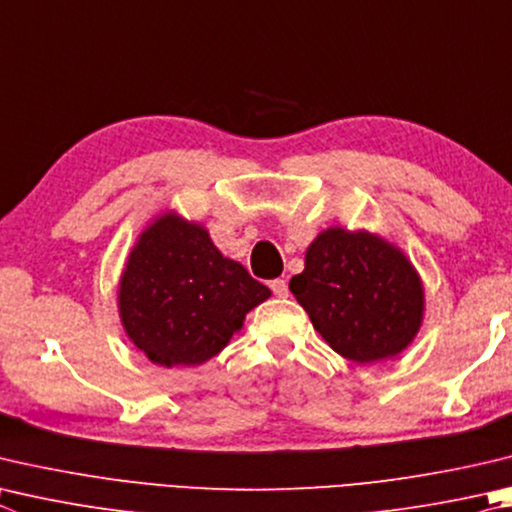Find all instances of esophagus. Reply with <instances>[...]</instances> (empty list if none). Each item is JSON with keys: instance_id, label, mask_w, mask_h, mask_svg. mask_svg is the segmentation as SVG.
Listing matches in <instances>:
<instances>
[{"instance_id": "esophagus-1", "label": "esophagus", "mask_w": 512, "mask_h": 512, "mask_svg": "<svg viewBox=\"0 0 512 512\" xmlns=\"http://www.w3.org/2000/svg\"><path fill=\"white\" fill-rule=\"evenodd\" d=\"M271 291H273V295H277V297H286L288 295V284H286V280H273L271 282Z\"/></svg>"}]
</instances>
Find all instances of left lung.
I'll use <instances>...</instances> for the list:
<instances>
[{
    "label": "left lung",
    "mask_w": 512,
    "mask_h": 512,
    "mask_svg": "<svg viewBox=\"0 0 512 512\" xmlns=\"http://www.w3.org/2000/svg\"><path fill=\"white\" fill-rule=\"evenodd\" d=\"M288 288L331 349L358 365L401 353L423 320L414 266L369 232L324 230Z\"/></svg>",
    "instance_id": "1"
}]
</instances>
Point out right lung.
I'll return each instance as SVG.
<instances>
[{
    "label": "right lung",
    "mask_w": 512,
    "mask_h": 512,
    "mask_svg": "<svg viewBox=\"0 0 512 512\" xmlns=\"http://www.w3.org/2000/svg\"><path fill=\"white\" fill-rule=\"evenodd\" d=\"M271 291L226 259L197 224L163 215L134 246L120 280V320L156 365H201L228 345Z\"/></svg>",
    "instance_id": "1"
}]
</instances>
